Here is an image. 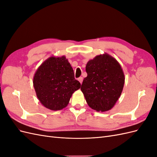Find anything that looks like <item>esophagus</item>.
<instances>
[{
	"mask_svg": "<svg viewBox=\"0 0 157 157\" xmlns=\"http://www.w3.org/2000/svg\"><path fill=\"white\" fill-rule=\"evenodd\" d=\"M78 80L80 82V84H82V81H83V78H82V77H79V78H78Z\"/></svg>",
	"mask_w": 157,
	"mask_h": 157,
	"instance_id": "1",
	"label": "esophagus"
}]
</instances>
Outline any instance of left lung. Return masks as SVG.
I'll list each match as a JSON object with an SVG mask.
<instances>
[{
    "mask_svg": "<svg viewBox=\"0 0 157 157\" xmlns=\"http://www.w3.org/2000/svg\"><path fill=\"white\" fill-rule=\"evenodd\" d=\"M86 71L88 75L80 90L88 105L98 112L110 110L124 87L125 78L121 66L115 58L105 54L90 60Z\"/></svg>",
    "mask_w": 157,
    "mask_h": 157,
    "instance_id": "obj_1",
    "label": "left lung"
}]
</instances>
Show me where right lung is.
Segmentation results:
<instances>
[{
  "mask_svg": "<svg viewBox=\"0 0 157 157\" xmlns=\"http://www.w3.org/2000/svg\"><path fill=\"white\" fill-rule=\"evenodd\" d=\"M36 96L45 107L61 110L68 105L73 93L80 88L73 69L65 56L50 57L38 68L33 78Z\"/></svg>",
  "mask_w": 157,
  "mask_h": 157,
  "instance_id": "right-lung-1",
  "label": "right lung"
}]
</instances>
